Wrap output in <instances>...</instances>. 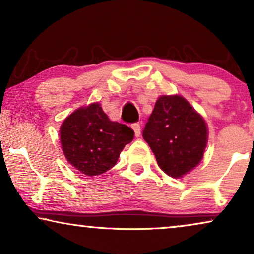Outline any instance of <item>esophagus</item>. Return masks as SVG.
Instances as JSON below:
<instances>
[{"label":"esophagus","mask_w":254,"mask_h":254,"mask_svg":"<svg viewBox=\"0 0 254 254\" xmlns=\"http://www.w3.org/2000/svg\"><path fill=\"white\" fill-rule=\"evenodd\" d=\"M131 128H133V130H134V133H135V136H140V134H141V126H140V124L138 123H135V124H133L131 125Z\"/></svg>","instance_id":"esophagus-1"}]
</instances>
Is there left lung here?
I'll use <instances>...</instances> for the list:
<instances>
[{
	"label": "left lung",
	"mask_w": 254,
	"mask_h": 254,
	"mask_svg": "<svg viewBox=\"0 0 254 254\" xmlns=\"http://www.w3.org/2000/svg\"><path fill=\"white\" fill-rule=\"evenodd\" d=\"M163 171L180 178L199 164L207 144L202 117L180 96H162L142 131Z\"/></svg>",
	"instance_id": "1"
}]
</instances>
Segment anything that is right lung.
Returning <instances> with one entry per match:
<instances>
[{"label": "right lung", "mask_w": 254, "mask_h": 254, "mask_svg": "<svg viewBox=\"0 0 254 254\" xmlns=\"http://www.w3.org/2000/svg\"><path fill=\"white\" fill-rule=\"evenodd\" d=\"M62 150L68 162L86 176H98L113 168L134 130L111 121L98 103L71 113L60 129Z\"/></svg>", "instance_id": "1"}]
</instances>
